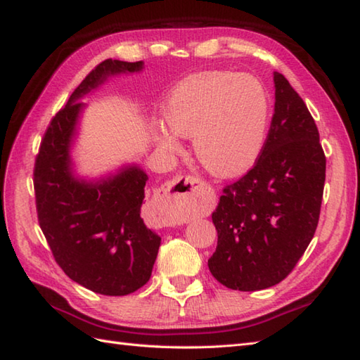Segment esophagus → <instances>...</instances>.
I'll return each instance as SVG.
<instances>
[{
  "mask_svg": "<svg viewBox=\"0 0 360 360\" xmlns=\"http://www.w3.org/2000/svg\"><path fill=\"white\" fill-rule=\"evenodd\" d=\"M204 182L196 178V176L187 174V176H174V178L168 182L165 187V195L170 198H182L195 193L198 188H200ZM164 226H172L174 224V218L172 217H162Z\"/></svg>",
  "mask_w": 360,
  "mask_h": 360,
  "instance_id": "esophagus-1",
  "label": "esophagus"
}]
</instances>
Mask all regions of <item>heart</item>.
Listing matches in <instances>:
<instances>
[{
	"instance_id": "obj_1",
	"label": "heart",
	"mask_w": 360,
	"mask_h": 360,
	"mask_svg": "<svg viewBox=\"0 0 360 360\" xmlns=\"http://www.w3.org/2000/svg\"><path fill=\"white\" fill-rule=\"evenodd\" d=\"M168 128L193 139L202 167L217 176H238L255 164L269 128V98L252 75L205 71L188 75L164 106ZM159 147L174 153L178 139L165 128L156 131Z\"/></svg>"
}]
</instances>
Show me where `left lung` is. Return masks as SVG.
<instances>
[{
    "mask_svg": "<svg viewBox=\"0 0 360 360\" xmlns=\"http://www.w3.org/2000/svg\"><path fill=\"white\" fill-rule=\"evenodd\" d=\"M275 106L264 147L241 179L223 188L209 269L221 285L259 290L285 280L316 233L326 158L303 98L274 72Z\"/></svg>",
    "mask_w": 360,
    "mask_h": 360,
    "instance_id": "left-lung-1",
    "label": "left lung"
}]
</instances>
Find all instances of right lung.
<instances>
[{"mask_svg":"<svg viewBox=\"0 0 360 360\" xmlns=\"http://www.w3.org/2000/svg\"><path fill=\"white\" fill-rule=\"evenodd\" d=\"M142 70L143 62L97 65L51 120L35 159L38 223L52 255L71 280L103 295L131 294L151 277L160 236L141 217L148 176L131 164L101 179L79 178L71 145L86 106L80 98L112 75Z\"/></svg>","mask_w":360,"mask_h":360,"instance_id":"right-lung-1","label":"right lung"}]
</instances>
